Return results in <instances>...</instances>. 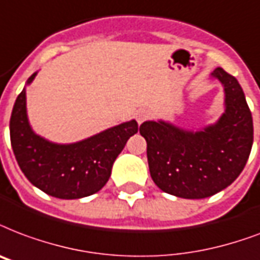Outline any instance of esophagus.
Here are the masks:
<instances>
[{
    "label": "esophagus",
    "instance_id": "esophagus-1",
    "mask_svg": "<svg viewBox=\"0 0 260 260\" xmlns=\"http://www.w3.org/2000/svg\"><path fill=\"white\" fill-rule=\"evenodd\" d=\"M135 117H136L138 124H142V122L146 121L148 117H150V112L146 110V109H140V110H138V112L135 113Z\"/></svg>",
    "mask_w": 260,
    "mask_h": 260
}]
</instances>
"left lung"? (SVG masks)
<instances>
[{"instance_id":"8db88e82","label":"left lung","mask_w":260,"mask_h":260,"mask_svg":"<svg viewBox=\"0 0 260 260\" xmlns=\"http://www.w3.org/2000/svg\"><path fill=\"white\" fill-rule=\"evenodd\" d=\"M210 76L221 82L225 94V110L214 124L192 131L158 120L144 121L139 128L147 142L152 181L183 199L209 198L231 185L252 148V116L237 79L222 68Z\"/></svg>"}]
</instances>
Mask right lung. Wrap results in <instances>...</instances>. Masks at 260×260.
Returning a JSON list of instances; mask_svg holds the SVG:
<instances>
[{
    "instance_id": "right-lung-1",
    "label": "right lung",
    "mask_w": 260,
    "mask_h": 260,
    "mask_svg": "<svg viewBox=\"0 0 260 260\" xmlns=\"http://www.w3.org/2000/svg\"><path fill=\"white\" fill-rule=\"evenodd\" d=\"M16 99L9 131L16 161L28 181L45 193L58 199H80L105 187L113 164L138 132L135 120L108 128L75 143H54L34 132L27 116L25 87Z\"/></svg>"
}]
</instances>
